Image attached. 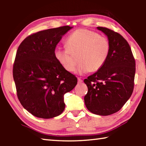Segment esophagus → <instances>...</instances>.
<instances>
[{"instance_id":"34e87169","label":"esophagus","mask_w":146,"mask_h":146,"mask_svg":"<svg viewBox=\"0 0 146 146\" xmlns=\"http://www.w3.org/2000/svg\"><path fill=\"white\" fill-rule=\"evenodd\" d=\"M77 79H78V83L80 84V83H82V79H81L80 78L78 77V78H77Z\"/></svg>"}]
</instances>
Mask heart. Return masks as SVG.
<instances>
[{
	"label": "heart",
	"instance_id": "b5f03b06",
	"mask_svg": "<svg viewBox=\"0 0 146 146\" xmlns=\"http://www.w3.org/2000/svg\"><path fill=\"white\" fill-rule=\"evenodd\" d=\"M66 49H56L54 56L64 69L73 72L77 56L79 62L76 73L79 75L96 72L102 68L110 51L108 38L86 29H79L68 36Z\"/></svg>",
	"mask_w": 146,
	"mask_h": 146
}]
</instances>
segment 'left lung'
Masks as SVG:
<instances>
[{"label": "left lung", "mask_w": 146, "mask_h": 146, "mask_svg": "<svg viewBox=\"0 0 146 146\" xmlns=\"http://www.w3.org/2000/svg\"><path fill=\"white\" fill-rule=\"evenodd\" d=\"M97 29L108 36L110 51L102 68L84 80L88 88L84 102L90 112L107 116L118 111L131 96L135 60L120 34L103 27Z\"/></svg>", "instance_id": "obj_1"}]
</instances>
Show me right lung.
<instances>
[{
    "label": "right lung",
    "instance_id": "add662e5",
    "mask_svg": "<svg viewBox=\"0 0 146 146\" xmlns=\"http://www.w3.org/2000/svg\"><path fill=\"white\" fill-rule=\"evenodd\" d=\"M72 28L62 26L33 33L17 49L13 68L17 97L24 108L36 117L60 115L65 108L64 94L77 84L76 76L54 56L57 44Z\"/></svg>",
    "mask_w": 146,
    "mask_h": 146
}]
</instances>
